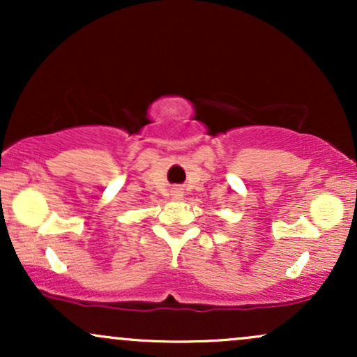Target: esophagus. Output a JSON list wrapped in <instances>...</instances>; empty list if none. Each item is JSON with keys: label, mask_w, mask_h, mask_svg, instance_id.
I'll use <instances>...</instances> for the list:
<instances>
[{"label": "esophagus", "mask_w": 357, "mask_h": 357, "mask_svg": "<svg viewBox=\"0 0 357 357\" xmlns=\"http://www.w3.org/2000/svg\"><path fill=\"white\" fill-rule=\"evenodd\" d=\"M174 196H181V192H179V191H174Z\"/></svg>", "instance_id": "1"}]
</instances>
